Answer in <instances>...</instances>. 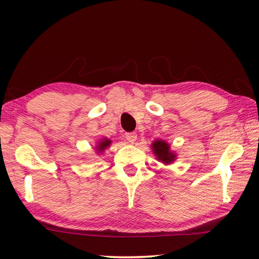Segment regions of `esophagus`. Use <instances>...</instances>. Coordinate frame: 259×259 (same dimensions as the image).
Wrapping results in <instances>:
<instances>
[{"label":"esophagus","mask_w":259,"mask_h":259,"mask_svg":"<svg viewBox=\"0 0 259 259\" xmlns=\"http://www.w3.org/2000/svg\"><path fill=\"white\" fill-rule=\"evenodd\" d=\"M125 139L128 140L129 143H135L137 140V134L136 133H126L125 134Z\"/></svg>","instance_id":"esophagus-1"}]
</instances>
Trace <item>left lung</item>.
Segmentation results:
<instances>
[{
  "mask_svg": "<svg viewBox=\"0 0 259 259\" xmlns=\"http://www.w3.org/2000/svg\"><path fill=\"white\" fill-rule=\"evenodd\" d=\"M153 152L156 155L157 160L163 162V163H170L175 160V154L172 152H170L169 145L163 140H155L154 143L152 144Z\"/></svg>",
  "mask_w": 259,
  "mask_h": 259,
  "instance_id": "obj_1",
  "label": "left lung"
}]
</instances>
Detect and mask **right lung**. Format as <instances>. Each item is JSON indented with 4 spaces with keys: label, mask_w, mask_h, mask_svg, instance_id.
Masks as SVG:
<instances>
[{
    "label": "right lung",
    "mask_w": 259,
    "mask_h": 259,
    "mask_svg": "<svg viewBox=\"0 0 259 259\" xmlns=\"http://www.w3.org/2000/svg\"><path fill=\"white\" fill-rule=\"evenodd\" d=\"M109 144H111V140H109V139H104L103 142L99 143V145L97 146V150L99 152H103L105 148H106L109 145Z\"/></svg>",
    "instance_id": "obj_1"
}]
</instances>
